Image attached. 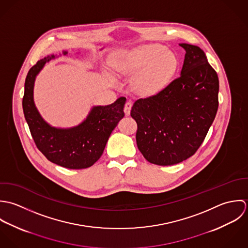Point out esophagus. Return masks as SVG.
<instances>
[{"label":"esophagus","instance_id":"1","mask_svg":"<svg viewBox=\"0 0 248 248\" xmlns=\"http://www.w3.org/2000/svg\"><path fill=\"white\" fill-rule=\"evenodd\" d=\"M131 108H132V102H131V101H127V102L125 103V105H124V114L128 116V115L130 114Z\"/></svg>","mask_w":248,"mask_h":248}]
</instances>
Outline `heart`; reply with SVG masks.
<instances>
[{
	"label": "heart",
	"mask_w": 248,
	"mask_h": 248,
	"mask_svg": "<svg viewBox=\"0 0 248 248\" xmlns=\"http://www.w3.org/2000/svg\"><path fill=\"white\" fill-rule=\"evenodd\" d=\"M111 67L121 75H134L133 88L143 96L159 93L178 68L176 55L162 45H143L115 54Z\"/></svg>",
	"instance_id": "1"
}]
</instances>
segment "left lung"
<instances>
[{"label": "left lung", "instance_id": "left-lung-1", "mask_svg": "<svg viewBox=\"0 0 248 248\" xmlns=\"http://www.w3.org/2000/svg\"><path fill=\"white\" fill-rule=\"evenodd\" d=\"M186 50L180 77L156 95L137 99L131 109L136 121L137 147L149 163L178 164L196 153L218 107V78L198 46Z\"/></svg>", "mask_w": 248, "mask_h": 248}]
</instances>
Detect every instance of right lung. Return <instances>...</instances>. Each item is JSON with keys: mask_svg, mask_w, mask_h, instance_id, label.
Wrapping results in <instances>:
<instances>
[{"mask_svg": "<svg viewBox=\"0 0 248 248\" xmlns=\"http://www.w3.org/2000/svg\"><path fill=\"white\" fill-rule=\"evenodd\" d=\"M62 53L67 54L68 51L63 50ZM56 56L48 55L30 69L22 102L24 115L37 149L49 161L67 169H86L102 155L111 132L124 116L126 99L121 97L112 104L94 106L87 118L77 126H51L44 121L34 104L33 87L36 76L47 62Z\"/></svg>", "mask_w": 248, "mask_h": 248, "instance_id": "add662e5", "label": "right lung"}]
</instances>
